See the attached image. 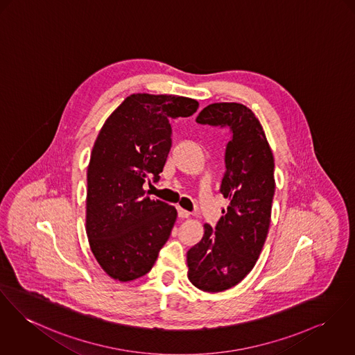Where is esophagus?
I'll use <instances>...</instances> for the list:
<instances>
[{
  "label": "esophagus",
  "mask_w": 355,
  "mask_h": 355,
  "mask_svg": "<svg viewBox=\"0 0 355 355\" xmlns=\"http://www.w3.org/2000/svg\"><path fill=\"white\" fill-rule=\"evenodd\" d=\"M178 216L182 218H189V216H191V212H188L187 209H184V208L178 207Z\"/></svg>",
  "instance_id": "obj_1"
}]
</instances>
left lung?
Segmentation results:
<instances>
[{
    "label": "left lung",
    "mask_w": 355,
    "mask_h": 355,
    "mask_svg": "<svg viewBox=\"0 0 355 355\" xmlns=\"http://www.w3.org/2000/svg\"><path fill=\"white\" fill-rule=\"evenodd\" d=\"M196 121L228 127L232 134L220 188L228 207L216 230L204 224L202 239L187 254L191 284L204 292H223L252 270L265 245L275 189L274 157L259 120L243 104H211Z\"/></svg>",
    "instance_id": "1"
}]
</instances>
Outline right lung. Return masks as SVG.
I'll use <instances>...</instances> for the list:
<instances>
[{
	"mask_svg": "<svg viewBox=\"0 0 355 355\" xmlns=\"http://www.w3.org/2000/svg\"><path fill=\"white\" fill-rule=\"evenodd\" d=\"M193 98L173 94L128 96L105 120L87 166L86 235L110 278L128 282L148 273L167 242L177 209L146 196L171 147V119L189 117Z\"/></svg>",
	"mask_w": 355,
	"mask_h": 355,
	"instance_id": "add662e5",
	"label": "right lung"
}]
</instances>
